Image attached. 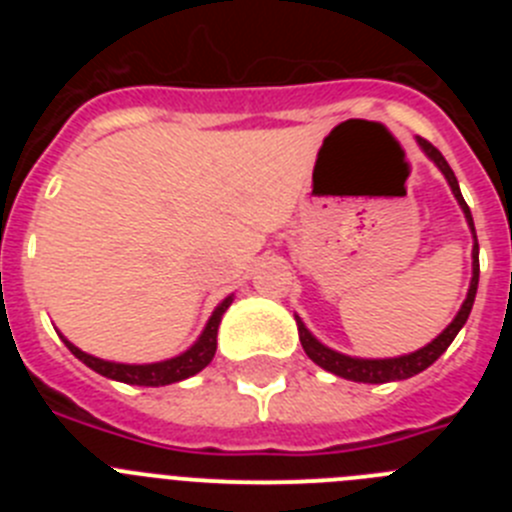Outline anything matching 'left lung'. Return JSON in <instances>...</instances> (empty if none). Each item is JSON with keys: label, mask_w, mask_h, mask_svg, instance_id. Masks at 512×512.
<instances>
[{"label": "left lung", "mask_w": 512, "mask_h": 512, "mask_svg": "<svg viewBox=\"0 0 512 512\" xmlns=\"http://www.w3.org/2000/svg\"><path fill=\"white\" fill-rule=\"evenodd\" d=\"M415 140H418L420 151L431 158L433 164L438 166V171L443 174V179L449 182L451 194H454L456 202H459V207H461V212H464V217H467V225H469V230H472V241H474V246H472V282H469V289H467V300L461 302V307H459V312L454 315V320H451V323L446 325V328H443L431 343H425L423 348H418V351H413V354L392 356V359H359V356L341 354V351L325 346L323 341H318V338L312 336L310 330H307V325L302 323L300 315H295L297 333H300V343H302V348H305V354L310 356L315 364L323 366L325 372L336 374V377H343V379H351V382H364V384L400 382V379H410V377H415V374L423 372V369H428V366H431L433 361H436L438 356H441L443 351L451 346V341L456 338V333L464 328V323H467V318H469V312H472L474 297H477L479 243H477V230H474L472 212H469L467 202H464V197H461L459 182H456L454 171H451V166L446 164V158L441 156V151H438V148H433L428 140H423V138H415Z\"/></svg>", "instance_id": "1"}]
</instances>
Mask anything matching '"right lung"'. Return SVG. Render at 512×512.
Returning <instances> with one entry per match:
<instances>
[{
  "instance_id": "add662e5",
  "label": "right lung",
  "mask_w": 512,
  "mask_h": 512,
  "mask_svg": "<svg viewBox=\"0 0 512 512\" xmlns=\"http://www.w3.org/2000/svg\"><path fill=\"white\" fill-rule=\"evenodd\" d=\"M230 305H233V295L225 297V300L212 310L205 330H202L200 338H197L187 351H182L179 356H171V359L153 361V364H120V361L97 359V356L87 354V351H81L79 346H74L66 336H61V341L69 346V351L76 359L84 361L89 369H94V372L102 374V377L125 384H138V387H164V384H174L182 382V379L194 377V374L202 372V369L210 364L212 356H215L217 351V328H220V320H223L225 310H228Z\"/></svg>"
}]
</instances>
